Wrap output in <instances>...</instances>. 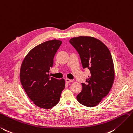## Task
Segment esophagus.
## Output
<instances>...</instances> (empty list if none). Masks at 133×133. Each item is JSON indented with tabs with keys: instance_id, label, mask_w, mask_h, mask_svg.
I'll list each match as a JSON object with an SVG mask.
<instances>
[{
	"instance_id": "obj_1",
	"label": "esophagus",
	"mask_w": 133,
	"mask_h": 133,
	"mask_svg": "<svg viewBox=\"0 0 133 133\" xmlns=\"http://www.w3.org/2000/svg\"><path fill=\"white\" fill-rule=\"evenodd\" d=\"M65 82H66V83H70V82H72L73 80H71V79H69L66 78V79H65Z\"/></svg>"
}]
</instances>
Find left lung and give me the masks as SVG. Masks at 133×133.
Returning <instances> with one entry per match:
<instances>
[{
    "instance_id": "left-lung-1",
    "label": "left lung",
    "mask_w": 133,
    "mask_h": 133,
    "mask_svg": "<svg viewBox=\"0 0 133 133\" xmlns=\"http://www.w3.org/2000/svg\"><path fill=\"white\" fill-rule=\"evenodd\" d=\"M69 42L80 56L83 69L88 68L91 74L82 91L77 96L78 101L87 107H94L109 93L114 83L115 71L110 50L102 42L95 37L79 36Z\"/></svg>"
}]
</instances>
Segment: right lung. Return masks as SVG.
I'll return each instance as SVG.
<instances>
[{"label": "right lung", "instance_id": "right-lung-1", "mask_svg": "<svg viewBox=\"0 0 133 133\" xmlns=\"http://www.w3.org/2000/svg\"><path fill=\"white\" fill-rule=\"evenodd\" d=\"M62 43V41L52 40L35 46L21 65L20 80L24 90L35 105L42 109L55 106L65 87L64 79H57L49 74Z\"/></svg>", "mask_w": 133, "mask_h": 133}]
</instances>
